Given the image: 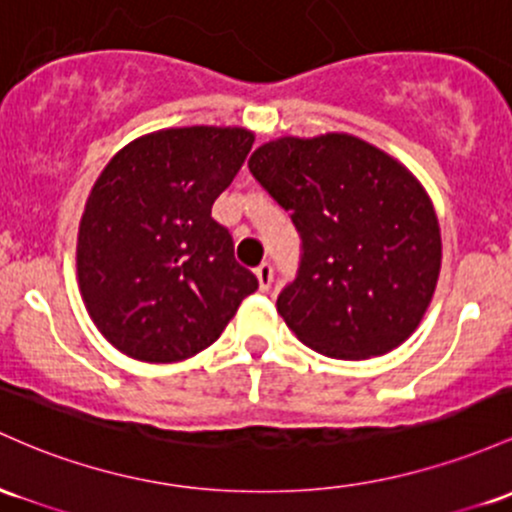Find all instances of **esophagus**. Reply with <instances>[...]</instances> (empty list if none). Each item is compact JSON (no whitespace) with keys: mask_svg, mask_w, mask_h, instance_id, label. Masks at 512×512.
Returning a JSON list of instances; mask_svg holds the SVG:
<instances>
[{"mask_svg":"<svg viewBox=\"0 0 512 512\" xmlns=\"http://www.w3.org/2000/svg\"><path fill=\"white\" fill-rule=\"evenodd\" d=\"M255 277L257 282H260V289L269 291V286H272V279H274L272 265H269V262H262L260 267H255Z\"/></svg>","mask_w":512,"mask_h":512,"instance_id":"obj_1","label":"esophagus"}]
</instances>
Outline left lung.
Instances as JSON below:
<instances>
[{
	"instance_id": "obj_1",
	"label": "left lung",
	"mask_w": 512,
	"mask_h": 512,
	"mask_svg": "<svg viewBox=\"0 0 512 512\" xmlns=\"http://www.w3.org/2000/svg\"><path fill=\"white\" fill-rule=\"evenodd\" d=\"M252 177L291 213L301 267L277 311L303 345L369 359L415 333L435 294L442 238L423 184L350 133L260 145Z\"/></svg>"
}]
</instances>
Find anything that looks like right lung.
<instances>
[{
	"mask_svg": "<svg viewBox=\"0 0 512 512\" xmlns=\"http://www.w3.org/2000/svg\"><path fill=\"white\" fill-rule=\"evenodd\" d=\"M252 143L255 133L238 126L162 128L101 170L77 233V282L89 318L123 355L194 357L257 289L211 218Z\"/></svg>",
	"mask_w": 512,
	"mask_h": 512,
	"instance_id": "obj_1",
	"label": "right lung"
}]
</instances>
